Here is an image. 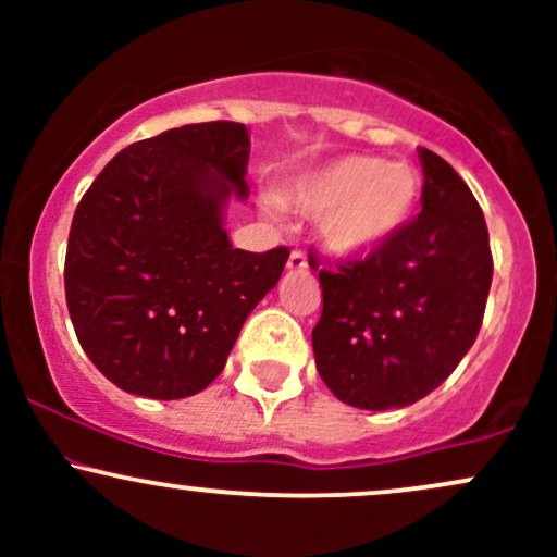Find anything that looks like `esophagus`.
I'll return each instance as SVG.
<instances>
[{
	"label": "esophagus",
	"mask_w": 557,
	"mask_h": 557,
	"mask_svg": "<svg viewBox=\"0 0 557 557\" xmlns=\"http://www.w3.org/2000/svg\"><path fill=\"white\" fill-rule=\"evenodd\" d=\"M287 270L306 272V270H309V257H306L304 251H293L290 259H287Z\"/></svg>",
	"instance_id": "1"
}]
</instances>
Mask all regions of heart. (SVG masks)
<instances>
[{
    "instance_id": "obj_1",
    "label": "heart",
    "mask_w": 557,
    "mask_h": 557,
    "mask_svg": "<svg viewBox=\"0 0 557 557\" xmlns=\"http://www.w3.org/2000/svg\"><path fill=\"white\" fill-rule=\"evenodd\" d=\"M424 177L408 162L343 154L280 185L287 207L319 216L322 240L337 257H367L411 225Z\"/></svg>"
}]
</instances>
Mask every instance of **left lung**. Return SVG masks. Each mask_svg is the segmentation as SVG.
<instances>
[{
    "label": "left lung",
    "instance_id": "left-lung-1",
    "mask_svg": "<svg viewBox=\"0 0 557 557\" xmlns=\"http://www.w3.org/2000/svg\"><path fill=\"white\" fill-rule=\"evenodd\" d=\"M419 159L417 220L367 257L319 270L317 372L335 398L367 411L411 406L443 385L474 345L490 296L482 207L443 157L419 149Z\"/></svg>",
    "mask_w": 557,
    "mask_h": 557
}]
</instances>
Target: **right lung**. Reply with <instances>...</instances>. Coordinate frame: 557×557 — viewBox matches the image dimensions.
<instances>
[{"mask_svg":"<svg viewBox=\"0 0 557 557\" xmlns=\"http://www.w3.org/2000/svg\"><path fill=\"white\" fill-rule=\"evenodd\" d=\"M246 125L196 123L138 140L75 209L65 298L88 359L120 389L177 400L225 369L290 251L233 248L222 216L246 198Z\"/></svg>","mask_w":557,"mask_h":557,"instance_id":"add662e5","label":"right lung"}]
</instances>
